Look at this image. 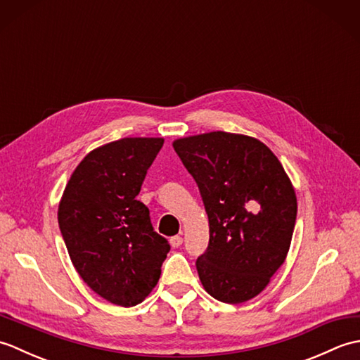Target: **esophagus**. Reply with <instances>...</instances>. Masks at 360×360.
Segmentation results:
<instances>
[{"label": "esophagus", "mask_w": 360, "mask_h": 360, "mask_svg": "<svg viewBox=\"0 0 360 360\" xmlns=\"http://www.w3.org/2000/svg\"><path fill=\"white\" fill-rule=\"evenodd\" d=\"M170 244H172V248H179L181 244H182V236H179V235L172 236V238H170Z\"/></svg>", "instance_id": "obj_1"}]
</instances>
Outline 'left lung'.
I'll return each mask as SVG.
<instances>
[{"label": "left lung", "instance_id": "obj_1", "mask_svg": "<svg viewBox=\"0 0 360 360\" xmlns=\"http://www.w3.org/2000/svg\"><path fill=\"white\" fill-rule=\"evenodd\" d=\"M173 148L209 217V248L196 259L202 286L219 302H248L288 257L297 217L292 182L269 147L246 134L187 136Z\"/></svg>", "mask_w": 360, "mask_h": 360}]
</instances>
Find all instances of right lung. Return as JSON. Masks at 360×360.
<instances>
[{"instance_id": "obj_1", "label": "right lung", "mask_w": 360, "mask_h": 360, "mask_svg": "<svg viewBox=\"0 0 360 360\" xmlns=\"http://www.w3.org/2000/svg\"><path fill=\"white\" fill-rule=\"evenodd\" d=\"M164 137H124L89 151L58 202V226L83 281L117 307H136L160 277L170 250L137 201Z\"/></svg>"}]
</instances>
